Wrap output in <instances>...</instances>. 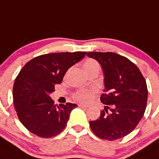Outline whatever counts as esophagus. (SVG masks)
Here are the masks:
<instances>
[{
	"label": "esophagus",
	"instance_id": "obj_1",
	"mask_svg": "<svg viewBox=\"0 0 159 159\" xmlns=\"http://www.w3.org/2000/svg\"><path fill=\"white\" fill-rule=\"evenodd\" d=\"M79 107L81 108H87L89 107V105H84V104H80V105H79Z\"/></svg>",
	"mask_w": 159,
	"mask_h": 159
}]
</instances>
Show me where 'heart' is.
Wrapping results in <instances>:
<instances>
[{
    "instance_id": "heart-1",
    "label": "heart",
    "mask_w": 159,
    "mask_h": 159,
    "mask_svg": "<svg viewBox=\"0 0 159 159\" xmlns=\"http://www.w3.org/2000/svg\"><path fill=\"white\" fill-rule=\"evenodd\" d=\"M83 67H84L85 72L90 70L93 68L99 67V65L95 60L89 58V59L85 60L83 63ZM96 93V90L94 88L91 89H84L77 91L73 94L74 99L81 102H89L91 101L92 98H93L94 94Z\"/></svg>"
}]
</instances>
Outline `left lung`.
<instances>
[{
  "instance_id": "1",
  "label": "left lung",
  "mask_w": 159,
  "mask_h": 159,
  "mask_svg": "<svg viewBox=\"0 0 159 159\" xmlns=\"http://www.w3.org/2000/svg\"><path fill=\"white\" fill-rule=\"evenodd\" d=\"M87 55L102 68L105 93L101 101L106 105L100 117L90 121V128L104 140L124 137L135 129L144 114L148 101L145 79L126 57L112 52H88Z\"/></svg>"
}]
</instances>
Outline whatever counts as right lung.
<instances>
[{"label": "right lung", "mask_w": 159, "mask_h": 159, "mask_svg": "<svg viewBox=\"0 0 159 159\" xmlns=\"http://www.w3.org/2000/svg\"><path fill=\"white\" fill-rule=\"evenodd\" d=\"M86 52L43 54L23 66L13 87V101L22 124L32 134L43 138L59 134L77 105H54L50 93L62 82L68 69L84 58Z\"/></svg>", "instance_id": "obj_1"}]
</instances>
